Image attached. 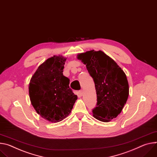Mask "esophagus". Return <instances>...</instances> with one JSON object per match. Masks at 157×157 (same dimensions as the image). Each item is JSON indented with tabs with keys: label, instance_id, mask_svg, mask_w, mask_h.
<instances>
[{
	"label": "esophagus",
	"instance_id": "1",
	"mask_svg": "<svg viewBox=\"0 0 157 157\" xmlns=\"http://www.w3.org/2000/svg\"><path fill=\"white\" fill-rule=\"evenodd\" d=\"M78 93H79V96H82V94H83V91H82V90H80V91H79Z\"/></svg>",
	"mask_w": 157,
	"mask_h": 157
}]
</instances>
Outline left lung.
<instances>
[{"instance_id":"1","label":"left lung","mask_w":157,"mask_h":157,"mask_svg":"<svg viewBox=\"0 0 157 157\" xmlns=\"http://www.w3.org/2000/svg\"><path fill=\"white\" fill-rule=\"evenodd\" d=\"M93 79L97 95L93 117L108 122L117 118L126 103L129 86L121 67L103 52L94 50L78 55Z\"/></svg>"}]
</instances>
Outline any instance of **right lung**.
<instances>
[{"label": "right lung", "mask_w": 157, "mask_h": 157, "mask_svg": "<svg viewBox=\"0 0 157 157\" xmlns=\"http://www.w3.org/2000/svg\"><path fill=\"white\" fill-rule=\"evenodd\" d=\"M66 59L56 56L40 64L32 76L29 93L38 114L52 123L66 118L78 98L69 86V79L63 75Z\"/></svg>", "instance_id": "right-lung-1"}]
</instances>
